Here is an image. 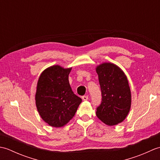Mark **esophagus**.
Segmentation results:
<instances>
[{
	"label": "esophagus",
	"instance_id": "esophagus-1",
	"mask_svg": "<svg viewBox=\"0 0 160 160\" xmlns=\"http://www.w3.org/2000/svg\"><path fill=\"white\" fill-rule=\"evenodd\" d=\"M82 98L84 101H87V100H88V99H89V97H88V96H82Z\"/></svg>",
	"mask_w": 160,
	"mask_h": 160
}]
</instances>
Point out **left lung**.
Returning a JSON list of instances; mask_svg holds the SVG:
<instances>
[{"instance_id":"left-lung-1","label":"left lung","mask_w":160,"mask_h":160,"mask_svg":"<svg viewBox=\"0 0 160 160\" xmlns=\"http://www.w3.org/2000/svg\"><path fill=\"white\" fill-rule=\"evenodd\" d=\"M96 71L102 96L96 115L105 124L117 125L125 120L131 109V93L127 77L111 62L100 64Z\"/></svg>"}]
</instances>
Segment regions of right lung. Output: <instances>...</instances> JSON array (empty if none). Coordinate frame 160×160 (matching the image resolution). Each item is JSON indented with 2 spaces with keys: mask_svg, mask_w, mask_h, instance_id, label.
Masks as SVG:
<instances>
[{
  "mask_svg": "<svg viewBox=\"0 0 160 160\" xmlns=\"http://www.w3.org/2000/svg\"><path fill=\"white\" fill-rule=\"evenodd\" d=\"M72 67L51 66L40 74L35 100L40 116L53 127L65 126L74 116L82 102L70 87L69 75Z\"/></svg>",
  "mask_w": 160,
  "mask_h": 160,
  "instance_id": "1",
  "label": "right lung"
}]
</instances>
